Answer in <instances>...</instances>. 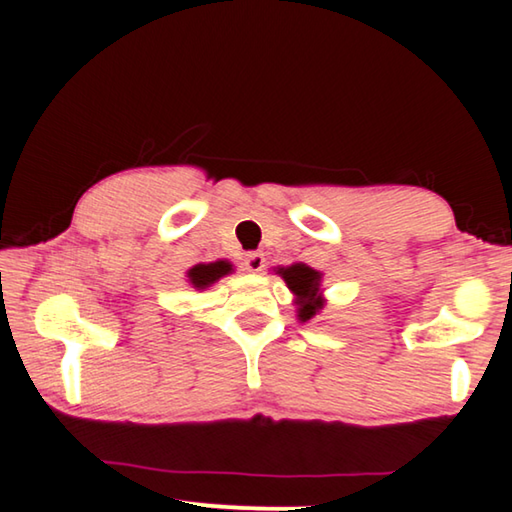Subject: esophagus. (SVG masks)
Masks as SVG:
<instances>
[{
  "mask_svg": "<svg viewBox=\"0 0 512 512\" xmlns=\"http://www.w3.org/2000/svg\"><path fill=\"white\" fill-rule=\"evenodd\" d=\"M244 266H246V271H250V273H259L266 266L264 253H259V250H253V253H248L246 259H244Z\"/></svg>",
  "mask_w": 512,
  "mask_h": 512,
  "instance_id": "34e87169",
  "label": "esophagus"
}]
</instances>
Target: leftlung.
I'll list each match as a JSON object with an SVG mask.
<instances>
[{"label":"left lung","mask_w":512,"mask_h":512,"mask_svg":"<svg viewBox=\"0 0 512 512\" xmlns=\"http://www.w3.org/2000/svg\"><path fill=\"white\" fill-rule=\"evenodd\" d=\"M277 275L287 282L289 291L296 296L293 305H296V314L300 323H307V320L316 318L320 314V309L325 307V298H323V289H320V280H323V273L314 271V268L307 264H291V266H282L275 271Z\"/></svg>","instance_id":"8db88e82"}]
</instances>
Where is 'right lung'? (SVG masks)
Segmentation results:
<instances>
[{
  "label": "right lung",
  "instance_id": "add662e5",
  "mask_svg": "<svg viewBox=\"0 0 512 512\" xmlns=\"http://www.w3.org/2000/svg\"><path fill=\"white\" fill-rule=\"evenodd\" d=\"M235 268L228 262V259H216V262L210 264H196L194 268L187 271V282L192 284L196 291H205L207 287H212L214 282H219L221 277L230 275Z\"/></svg>",
  "mask_w": 512,
  "mask_h": 512
}]
</instances>
